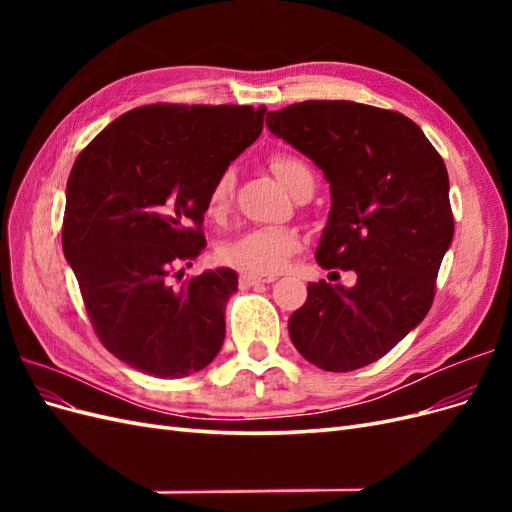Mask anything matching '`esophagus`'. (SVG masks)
<instances>
[{"label":"esophagus","mask_w":512,"mask_h":512,"mask_svg":"<svg viewBox=\"0 0 512 512\" xmlns=\"http://www.w3.org/2000/svg\"><path fill=\"white\" fill-rule=\"evenodd\" d=\"M277 277L275 275H250V273H243L241 277H239V282H241V286H256V284H271V282H275Z\"/></svg>","instance_id":"esophagus-1"}]
</instances>
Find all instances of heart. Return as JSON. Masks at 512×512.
<instances>
[{
    "mask_svg": "<svg viewBox=\"0 0 512 512\" xmlns=\"http://www.w3.org/2000/svg\"><path fill=\"white\" fill-rule=\"evenodd\" d=\"M271 170L290 192L299 188L305 179H314L312 168L290 153H277L271 158ZM232 192H235V173L232 168L222 170L211 183L207 196V211L211 215H224L230 207ZM303 250V237L297 228L290 226H262L243 232V235L228 239L218 247V258L224 265L250 273V275H271L280 273L288 260Z\"/></svg>",
    "mask_w": 512,
    "mask_h": 512,
    "instance_id": "b5f03b06",
    "label": "heart"
}]
</instances>
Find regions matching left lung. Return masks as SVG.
<instances>
[{
	"label": "left lung",
	"instance_id": "8db88e82",
	"mask_svg": "<svg viewBox=\"0 0 512 512\" xmlns=\"http://www.w3.org/2000/svg\"><path fill=\"white\" fill-rule=\"evenodd\" d=\"M269 130L316 162L331 213L316 260L356 284L307 286L288 333L309 363L352 371L395 348L427 316L453 241L444 160L397 111L350 100H307L267 115Z\"/></svg>",
	"mask_w": 512,
	"mask_h": 512
}]
</instances>
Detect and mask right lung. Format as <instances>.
I'll return each instance as SVG.
<instances>
[{"instance_id": "obj_1", "label": "right lung", "mask_w": 512, "mask_h": 512, "mask_svg": "<svg viewBox=\"0 0 512 512\" xmlns=\"http://www.w3.org/2000/svg\"><path fill=\"white\" fill-rule=\"evenodd\" d=\"M265 106L149 104L115 119L76 158L61 245L102 346L156 378L218 356L232 269L181 282L207 245L211 183L262 132ZM177 276L180 286L172 280Z\"/></svg>"}]
</instances>
